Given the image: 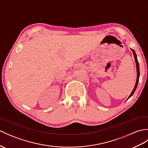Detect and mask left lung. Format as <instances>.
<instances>
[{
    "mask_svg": "<svg viewBox=\"0 0 148 148\" xmlns=\"http://www.w3.org/2000/svg\"><path fill=\"white\" fill-rule=\"evenodd\" d=\"M131 49V48H130ZM133 53H134V58H135V61H136V67H137V81H136V84H135V86H134V88L132 91V92L131 93V94L130 95V96L128 97V99L130 98V97H131L133 95V94L134 93L135 91H136V88H137V84H138V82H139V76H140V71H139V62H138V60H137V55L136 52H135L134 50L133 49H131ZM127 99V100H128Z\"/></svg>",
    "mask_w": 148,
    "mask_h": 148,
    "instance_id": "8db88e82",
    "label": "left lung"
}]
</instances>
